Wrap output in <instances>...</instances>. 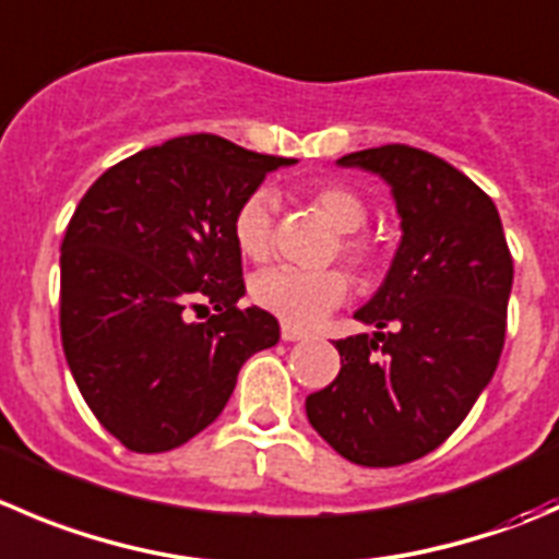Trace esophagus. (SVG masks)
<instances>
[{
    "label": "esophagus",
    "mask_w": 559,
    "mask_h": 559,
    "mask_svg": "<svg viewBox=\"0 0 559 559\" xmlns=\"http://www.w3.org/2000/svg\"><path fill=\"white\" fill-rule=\"evenodd\" d=\"M281 338L284 341H302V338H308V333L306 330H300V328H295V324H281Z\"/></svg>",
    "instance_id": "obj_1"
}]
</instances>
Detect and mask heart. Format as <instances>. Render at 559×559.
I'll list each match as a JSON object with an SVG mask.
<instances>
[{"label":"heart","instance_id":"1","mask_svg":"<svg viewBox=\"0 0 559 559\" xmlns=\"http://www.w3.org/2000/svg\"><path fill=\"white\" fill-rule=\"evenodd\" d=\"M311 204L338 231L333 253H341L360 273L373 270V264L379 262V246L371 237L357 231L368 221L366 202L352 188L322 182L311 191ZM231 235L242 257L253 262H264L273 253V197L267 191H253L251 197L242 199L231 218ZM346 295H349V278L338 267H273L259 273L251 284L253 302L295 328H311L322 322L333 308L346 300Z\"/></svg>","mask_w":559,"mask_h":559}]
</instances>
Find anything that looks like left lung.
<instances>
[{
  "label": "left lung",
  "mask_w": 559,
  "mask_h": 559,
  "mask_svg": "<svg viewBox=\"0 0 559 559\" xmlns=\"http://www.w3.org/2000/svg\"><path fill=\"white\" fill-rule=\"evenodd\" d=\"M335 164L388 182L401 242L355 311L377 330L335 341L341 371L306 415L352 464L395 467L440 448L495 377L513 259L495 202L448 160L384 144Z\"/></svg>",
  "instance_id": "8db88e82"
}]
</instances>
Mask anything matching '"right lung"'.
Segmentation results:
<instances>
[{
	"label": "right lung",
	"instance_id": "add662e5",
	"mask_svg": "<svg viewBox=\"0 0 559 559\" xmlns=\"http://www.w3.org/2000/svg\"><path fill=\"white\" fill-rule=\"evenodd\" d=\"M295 158L213 133L180 135L103 171L62 240L59 328L70 373L128 451L186 445L224 412L242 362L281 338L278 319L240 308L231 218ZM207 299L216 313L191 323Z\"/></svg>",
	"mask_w": 559,
	"mask_h": 559
}]
</instances>
